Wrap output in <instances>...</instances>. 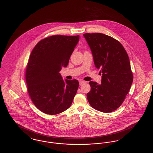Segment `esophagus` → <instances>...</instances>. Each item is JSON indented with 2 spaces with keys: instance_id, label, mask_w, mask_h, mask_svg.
<instances>
[{
  "instance_id": "obj_1",
  "label": "esophagus",
  "mask_w": 153,
  "mask_h": 153,
  "mask_svg": "<svg viewBox=\"0 0 153 153\" xmlns=\"http://www.w3.org/2000/svg\"><path fill=\"white\" fill-rule=\"evenodd\" d=\"M79 85H83V83H85L86 82L84 81H82V80H80V81H79Z\"/></svg>"
}]
</instances>
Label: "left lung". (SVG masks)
Segmentation results:
<instances>
[{"instance_id": "8db88e82", "label": "left lung", "mask_w": 153, "mask_h": 153, "mask_svg": "<svg viewBox=\"0 0 153 153\" xmlns=\"http://www.w3.org/2000/svg\"><path fill=\"white\" fill-rule=\"evenodd\" d=\"M95 67L102 73L101 84L91 81L87 94L90 105L98 111L109 113L123 102L133 76L127 53L121 43L102 33H85Z\"/></svg>"}]
</instances>
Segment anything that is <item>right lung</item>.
Listing matches in <instances>:
<instances>
[{
    "instance_id": "1",
    "label": "right lung",
    "mask_w": 153,
    "mask_h": 153,
    "mask_svg": "<svg viewBox=\"0 0 153 153\" xmlns=\"http://www.w3.org/2000/svg\"><path fill=\"white\" fill-rule=\"evenodd\" d=\"M79 40V35L50 36L39 42L31 53L26 71L28 92L34 105L45 114H59L72 103L79 82L64 81L59 71L67 67Z\"/></svg>"
}]
</instances>
